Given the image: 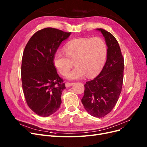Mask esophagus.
<instances>
[{
	"mask_svg": "<svg viewBox=\"0 0 147 147\" xmlns=\"http://www.w3.org/2000/svg\"><path fill=\"white\" fill-rule=\"evenodd\" d=\"M73 83H68V82H66L65 83V87L66 88H68V87H70L71 86L73 85Z\"/></svg>",
	"mask_w": 147,
	"mask_h": 147,
	"instance_id": "1",
	"label": "esophagus"
}]
</instances>
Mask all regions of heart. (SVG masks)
<instances>
[{
  "instance_id": "heart-1",
  "label": "heart",
  "mask_w": 147,
  "mask_h": 147,
  "mask_svg": "<svg viewBox=\"0 0 147 147\" xmlns=\"http://www.w3.org/2000/svg\"><path fill=\"white\" fill-rule=\"evenodd\" d=\"M65 53L58 51L54 55L53 63L59 73L66 74L68 80L82 79L86 74L88 78L96 76L103 68L107 54V46L99 37L76 38L65 46Z\"/></svg>"
}]
</instances>
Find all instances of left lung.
Returning <instances> with one entry per match:
<instances>
[{
	"label": "left lung",
	"mask_w": 147,
	"mask_h": 147,
	"mask_svg": "<svg viewBox=\"0 0 147 147\" xmlns=\"http://www.w3.org/2000/svg\"><path fill=\"white\" fill-rule=\"evenodd\" d=\"M96 30L105 38L107 58L101 73L84 84L82 102L89 114L101 118L111 112L118 101L123 85L124 59L114 36L102 28Z\"/></svg>",
	"instance_id": "obj_1"
}]
</instances>
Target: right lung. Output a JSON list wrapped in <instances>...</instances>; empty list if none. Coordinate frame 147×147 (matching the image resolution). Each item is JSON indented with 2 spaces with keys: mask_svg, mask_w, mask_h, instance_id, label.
Listing matches in <instances>:
<instances>
[{
  "mask_svg": "<svg viewBox=\"0 0 147 147\" xmlns=\"http://www.w3.org/2000/svg\"><path fill=\"white\" fill-rule=\"evenodd\" d=\"M70 34L56 28H43L30 38L23 52V92L30 109L40 116L48 117L60 107L62 92L66 88L57 72L53 57Z\"/></svg>",
  "mask_w": 147,
  "mask_h": 147,
  "instance_id": "right-lung-1",
  "label": "right lung"
}]
</instances>
